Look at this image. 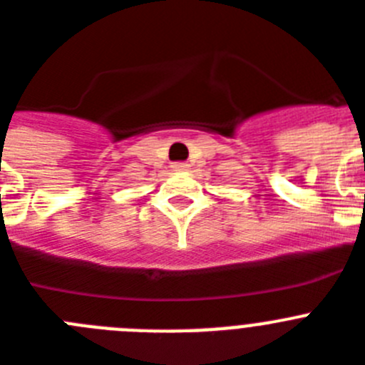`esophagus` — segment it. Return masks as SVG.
I'll list each match as a JSON object with an SVG mask.
<instances>
[{
	"mask_svg": "<svg viewBox=\"0 0 365 365\" xmlns=\"http://www.w3.org/2000/svg\"><path fill=\"white\" fill-rule=\"evenodd\" d=\"M170 167H173V170H187L189 165L183 163V161H176V163H173Z\"/></svg>",
	"mask_w": 365,
	"mask_h": 365,
	"instance_id": "obj_1",
	"label": "esophagus"
}]
</instances>
